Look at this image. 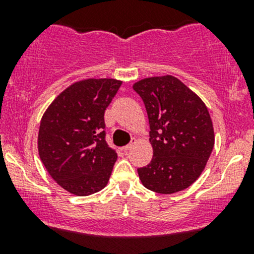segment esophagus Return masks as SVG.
Masks as SVG:
<instances>
[{"mask_svg":"<svg viewBox=\"0 0 254 254\" xmlns=\"http://www.w3.org/2000/svg\"><path fill=\"white\" fill-rule=\"evenodd\" d=\"M134 145H135V141H132V142L127 143V146H124V147H123V150H124V151H129V150H130V148H131V147H132V146H134Z\"/></svg>","mask_w":254,"mask_h":254,"instance_id":"1","label":"esophagus"}]
</instances>
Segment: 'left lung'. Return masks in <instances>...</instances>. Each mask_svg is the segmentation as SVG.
Instances as JSON below:
<instances>
[{
	"label": "left lung",
	"instance_id": "1",
	"mask_svg": "<svg viewBox=\"0 0 254 254\" xmlns=\"http://www.w3.org/2000/svg\"><path fill=\"white\" fill-rule=\"evenodd\" d=\"M132 88L145 103L153 157L139 168L150 190L173 194L200 177L214 148L211 118L200 97L175 76H155L135 82Z\"/></svg>",
	"mask_w": 254,
	"mask_h": 254
}]
</instances>
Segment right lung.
Wrapping results in <instances>:
<instances>
[{
	"label": "right lung",
	"instance_id": "right-lung-1",
	"mask_svg": "<svg viewBox=\"0 0 254 254\" xmlns=\"http://www.w3.org/2000/svg\"><path fill=\"white\" fill-rule=\"evenodd\" d=\"M122 83L81 79L56 96L43 114L39 157L51 178L73 195H91L108 184L118 156L104 140V112Z\"/></svg>",
	"mask_w": 254,
	"mask_h": 254
}]
</instances>
